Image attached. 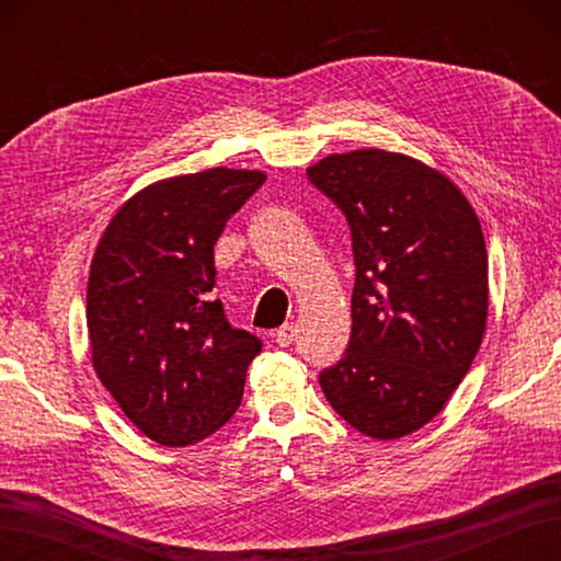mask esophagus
<instances>
[{
	"mask_svg": "<svg viewBox=\"0 0 561 561\" xmlns=\"http://www.w3.org/2000/svg\"><path fill=\"white\" fill-rule=\"evenodd\" d=\"M294 337H296V325L294 323L282 325L277 332H274V342H277L279 347H289V344L294 342Z\"/></svg>",
	"mask_w": 561,
	"mask_h": 561,
	"instance_id": "esophagus-1",
	"label": "esophagus"
}]
</instances>
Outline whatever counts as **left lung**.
I'll use <instances>...</instances> for the list:
<instances>
[{
  "label": "left lung",
  "instance_id": "left-lung-1",
  "mask_svg": "<svg viewBox=\"0 0 561 561\" xmlns=\"http://www.w3.org/2000/svg\"><path fill=\"white\" fill-rule=\"evenodd\" d=\"M306 173L347 217L356 265L350 347L320 388L356 432L402 438L446 408L482 344L480 219L446 173L408 153H330Z\"/></svg>",
  "mask_w": 561,
  "mask_h": 561
}]
</instances>
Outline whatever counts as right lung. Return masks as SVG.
I'll return each instance as SVG.
<instances>
[{
  "mask_svg": "<svg viewBox=\"0 0 561 561\" xmlns=\"http://www.w3.org/2000/svg\"><path fill=\"white\" fill-rule=\"evenodd\" d=\"M262 171L173 175L125 199L89 270L91 364L159 446H190L231 420L260 340L224 316L214 243L265 183Z\"/></svg>",
  "mask_w": 561,
  "mask_h": 561,
  "instance_id": "obj_1",
  "label": "right lung"
}]
</instances>
